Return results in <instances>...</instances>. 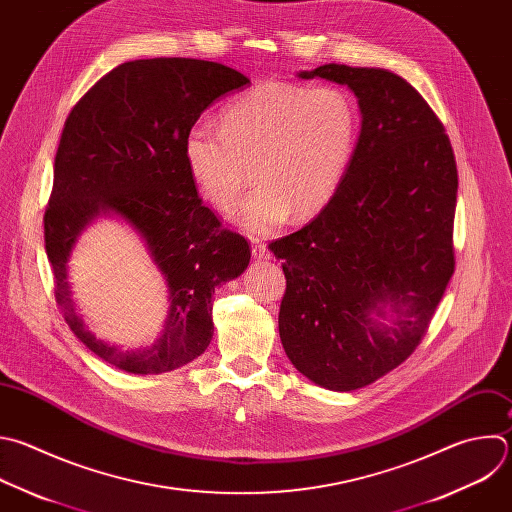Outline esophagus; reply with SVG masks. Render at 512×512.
<instances>
[{
    "label": "esophagus",
    "instance_id": "34e87169",
    "mask_svg": "<svg viewBox=\"0 0 512 512\" xmlns=\"http://www.w3.org/2000/svg\"><path fill=\"white\" fill-rule=\"evenodd\" d=\"M251 253L255 259H269V249L259 239H251Z\"/></svg>",
    "mask_w": 512,
    "mask_h": 512
}]
</instances>
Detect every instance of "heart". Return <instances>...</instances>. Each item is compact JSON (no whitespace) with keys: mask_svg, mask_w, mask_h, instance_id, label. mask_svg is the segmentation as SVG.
<instances>
[{"mask_svg":"<svg viewBox=\"0 0 512 512\" xmlns=\"http://www.w3.org/2000/svg\"><path fill=\"white\" fill-rule=\"evenodd\" d=\"M358 122V106L344 88L263 82L225 106L221 126L191 124L185 166L221 211L233 207L253 166L259 185L233 217L245 231L267 233L293 211L307 219L331 201L354 156Z\"/></svg>","mask_w":512,"mask_h":512,"instance_id":"heart-1","label":"heart"}]
</instances>
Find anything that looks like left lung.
Listing matches in <instances>:
<instances>
[{
  "label": "left lung",
  "instance_id": "left-lung-1",
  "mask_svg": "<svg viewBox=\"0 0 512 512\" xmlns=\"http://www.w3.org/2000/svg\"><path fill=\"white\" fill-rule=\"evenodd\" d=\"M297 76L348 86L362 128L331 201L269 245L287 279L279 337L307 380L352 392L408 360L454 273L456 160L442 122L398 74L325 64Z\"/></svg>",
  "mask_w": 512,
  "mask_h": 512
}]
</instances>
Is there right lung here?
<instances>
[{"label":"right lung","mask_w":512,"mask_h":512,"mask_svg":"<svg viewBox=\"0 0 512 512\" xmlns=\"http://www.w3.org/2000/svg\"><path fill=\"white\" fill-rule=\"evenodd\" d=\"M241 72L193 58L124 62L100 78L66 118L44 217L56 301L80 342L130 374L173 372L213 339L215 287L239 277L249 243L223 229L191 181L183 142L221 96L249 86ZM116 216L143 241L169 293V315L154 345L122 351L96 338L75 309L67 261L81 231Z\"/></svg>","instance_id":"add662e5"}]
</instances>
